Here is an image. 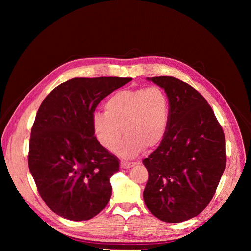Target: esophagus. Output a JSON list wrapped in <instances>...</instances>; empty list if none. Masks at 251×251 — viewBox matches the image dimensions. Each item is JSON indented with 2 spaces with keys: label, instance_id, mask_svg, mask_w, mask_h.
<instances>
[{
  "label": "esophagus",
  "instance_id": "1",
  "mask_svg": "<svg viewBox=\"0 0 251 251\" xmlns=\"http://www.w3.org/2000/svg\"><path fill=\"white\" fill-rule=\"evenodd\" d=\"M135 162H126V161H121L120 162V168L121 169H131L135 165Z\"/></svg>",
  "mask_w": 251,
  "mask_h": 251
}]
</instances>
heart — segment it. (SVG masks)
<instances>
[{"label":"heart","mask_w":251,"mask_h":251,"mask_svg":"<svg viewBox=\"0 0 251 251\" xmlns=\"http://www.w3.org/2000/svg\"><path fill=\"white\" fill-rule=\"evenodd\" d=\"M104 110L93 115L94 130L108 150L115 148L124 131L126 133L115 149L120 157L131 158L146 146H158L168 130L170 102L160 87L120 90L105 101Z\"/></svg>","instance_id":"1"}]
</instances>
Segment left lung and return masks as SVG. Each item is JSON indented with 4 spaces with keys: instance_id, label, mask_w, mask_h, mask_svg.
<instances>
[{
    "instance_id": "left-lung-1",
    "label": "left lung",
    "mask_w": 251,
    "mask_h": 251,
    "mask_svg": "<svg viewBox=\"0 0 251 251\" xmlns=\"http://www.w3.org/2000/svg\"><path fill=\"white\" fill-rule=\"evenodd\" d=\"M164 90L170 102L163 140L143 164L149 180L143 200L161 221L179 223L207 206L226 165L225 137L206 100L172 76L148 77Z\"/></svg>"
}]
</instances>
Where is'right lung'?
<instances>
[{
	"instance_id": "right-lung-1",
	"label": "right lung",
	"mask_w": 251,
	"mask_h": 251,
	"mask_svg": "<svg viewBox=\"0 0 251 251\" xmlns=\"http://www.w3.org/2000/svg\"><path fill=\"white\" fill-rule=\"evenodd\" d=\"M132 78H72L57 86L36 113L28 164L42 199L71 221L92 219L107 206L118 158L94 136V111Z\"/></svg>"
}]
</instances>
